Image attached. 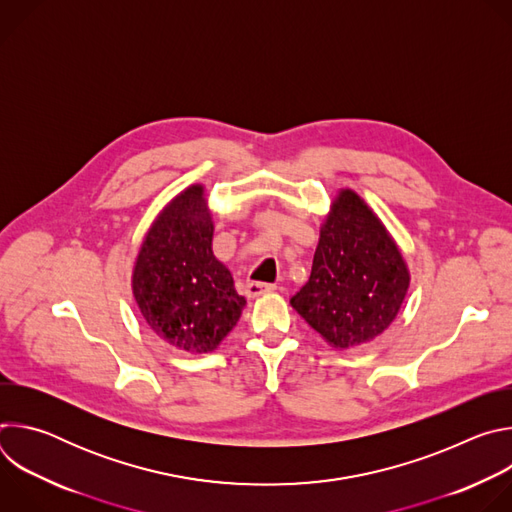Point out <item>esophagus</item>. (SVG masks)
I'll return each instance as SVG.
<instances>
[{"mask_svg":"<svg viewBox=\"0 0 512 512\" xmlns=\"http://www.w3.org/2000/svg\"><path fill=\"white\" fill-rule=\"evenodd\" d=\"M245 287H247V296L249 298H257V296L271 294V291H275L273 283H261V281H247Z\"/></svg>","mask_w":512,"mask_h":512,"instance_id":"obj_1","label":"esophagus"}]
</instances>
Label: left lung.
I'll return each mask as SVG.
<instances>
[{
  "label": "left lung",
  "mask_w": 512,
  "mask_h": 512,
  "mask_svg": "<svg viewBox=\"0 0 512 512\" xmlns=\"http://www.w3.org/2000/svg\"><path fill=\"white\" fill-rule=\"evenodd\" d=\"M409 281L381 218L354 190L342 188L322 223L310 279L289 304L330 346L346 350L391 326Z\"/></svg>",
  "instance_id": "1"
}]
</instances>
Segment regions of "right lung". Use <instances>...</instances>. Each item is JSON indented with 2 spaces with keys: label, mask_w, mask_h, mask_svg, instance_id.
<instances>
[{
  "label": "right lung",
  "mask_w": 512,
  "mask_h": 512,
  "mask_svg": "<svg viewBox=\"0 0 512 512\" xmlns=\"http://www.w3.org/2000/svg\"><path fill=\"white\" fill-rule=\"evenodd\" d=\"M212 214L202 184H192L156 216L139 247L131 289L162 340L178 350L212 352L237 326L245 298L212 253Z\"/></svg>",
  "instance_id": "1"
}]
</instances>
